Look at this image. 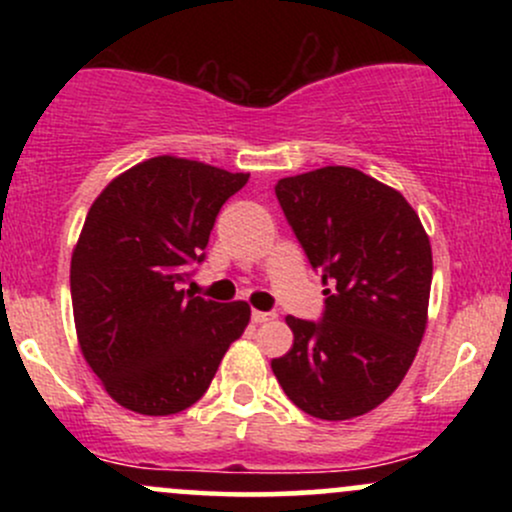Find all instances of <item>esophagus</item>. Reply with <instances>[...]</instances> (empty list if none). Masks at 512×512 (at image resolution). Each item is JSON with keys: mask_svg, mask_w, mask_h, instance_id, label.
I'll return each instance as SVG.
<instances>
[{"mask_svg": "<svg viewBox=\"0 0 512 512\" xmlns=\"http://www.w3.org/2000/svg\"><path fill=\"white\" fill-rule=\"evenodd\" d=\"M276 313H264V310H252V322H269L274 320Z\"/></svg>", "mask_w": 512, "mask_h": 512, "instance_id": "esophagus-1", "label": "esophagus"}]
</instances>
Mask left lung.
Masks as SVG:
<instances>
[{
  "instance_id": "1",
  "label": "left lung",
  "mask_w": 512,
  "mask_h": 512,
  "mask_svg": "<svg viewBox=\"0 0 512 512\" xmlns=\"http://www.w3.org/2000/svg\"><path fill=\"white\" fill-rule=\"evenodd\" d=\"M276 199L313 269L322 320L286 317L293 346L272 370L305 414L346 421L383 404L426 330L431 243L397 190L356 168L327 166L276 182Z\"/></svg>"
}]
</instances>
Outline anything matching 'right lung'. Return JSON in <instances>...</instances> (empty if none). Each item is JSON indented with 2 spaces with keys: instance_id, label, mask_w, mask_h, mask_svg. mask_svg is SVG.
I'll list each match as a JSON object with an SVG mask.
<instances>
[{
  "instance_id": "1",
  "label": "right lung",
  "mask_w": 512,
  "mask_h": 512,
  "mask_svg": "<svg viewBox=\"0 0 512 512\" xmlns=\"http://www.w3.org/2000/svg\"><path fill=\"white\" fill-rule=\"evenodd\" d=\"M248 178L156 156L117 175L88 209L69 269L76 337L125 409L168 416L192 407L248 327L245 301L180 289L187 267L204 262L221 207Z\"/></svg>"
}]
</instances>
